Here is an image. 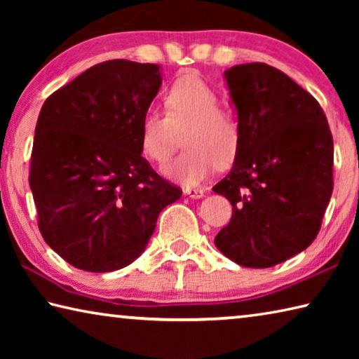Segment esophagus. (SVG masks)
<instances>
[{
	"instance_id": "esophagus-1",
	"label": "esophagus",
	"mask_w": 359,
	"mask_h": 359,
	"mask_svg": "<svg viewBox=\"0 0 359 359\" xmlns=\"http://www.w3.org/2000/svg\"><path fill=\"white\" fill-rule=\"evenodd\" d=\"M184 193L187 194V196H190L193 199H199L204 196V191L201 190V188H185Z\"/></svg>"
}]
</instances>
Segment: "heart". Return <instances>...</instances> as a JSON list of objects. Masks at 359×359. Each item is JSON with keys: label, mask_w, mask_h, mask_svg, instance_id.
Returning <instances> with one entry per match:
<instances>
[{"label": "heart", "mask_w": 359, "mask_h": 359, "mask_svg": "<svg viewBox=\"0 0 359 359\" xmlns=\"http://www.w3.org/2000/svg\"><path fill=\"white\" fill-rule=\"evenodd\" d=\"M222 96L196 72L175 79L165 93V112L144 114L139 126L142 154L154 163H165L172 154L175 131H184L185 150L163 166V174L180 185H198L217 165L234 160L242 142L238 115L220 107Z\"/></svg>", "instance_id": "b5f03b06"}]
</instances>
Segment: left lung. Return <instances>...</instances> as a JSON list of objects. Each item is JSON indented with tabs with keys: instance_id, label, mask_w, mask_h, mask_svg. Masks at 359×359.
I'll return each instance as SVG.
<instances>
[{
	"instance_id": "8db88e82",
	"label": "left lung",
	"mask_w": 359,
	"mask_h": 359,
	"mask_svg": "<svg viewBox=\"0 0 359 359\" xmlns=\"http://www.w3.org/2000/svg\"><path fill=\"white\" fill-rule=\"evenodd\" d=\"M224 79L242 142L212 188L233 205L215 245L239 266L271 267L317 238L334 187L332 136L318 101L277 68L238 65Z\"/></svg>"
}]
</instances>
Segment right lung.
<instances>
[{"mask_svg": "<svg viewBox=\"0 0 359 359\" xmlns=\"http://www.w3.org/2000/svg\"><path fill=\"white\" fill-rule=\"evenodd\" d=\"M160 87L158 65L109 60L42 104L29 188L42 238L77 269L133 263L160 212L182 196L141 155L139 126Z\"/></svg>", "mask_w": 359, "mask_h": 359, "instance_id": "1", "label": "right lung"}]
</instances>
